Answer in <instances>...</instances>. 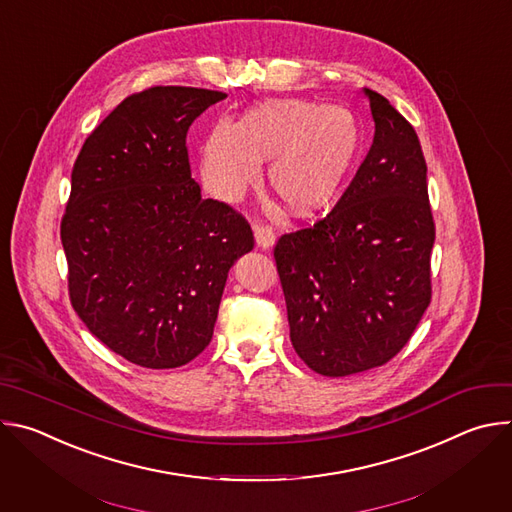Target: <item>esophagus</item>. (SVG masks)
<instances>
[{
    "label": "esophagus",
    "mask_w": 512,
    "mask_h": 512,
    "mask_svg": "<svg viewBox=\"0 0 512 512\" xmlns=\"http://www.w3.org/2000/svg\"><path fill=\"white\" fill-rule=\"evenodd\" d=\"M255 241L261 249H269L273 243H275V233L269 225L265 223H257L255 225Z\"/></svg>",
    "instance_id": "esophagus-1"
}]
</instances>
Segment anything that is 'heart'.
<instances>
[{
  "label": "heart",
  "instance_id": "obj_1",
  "mask_svg": "<svg viewBox=\"0 0 512 512\" xmlns=\"http://www.w3.org/2000/svg\"><path fill=\"white\" fill-rule=\"evenodd\" d=\"M356 119L338 107L304 99L267 101L239 123L221 121L200 154L204 188L235 202L261 178L269 160L273 190L298 214L328 206L342 188L358 152Z\"/></svg>",
  "mask_w": 512,
  "mask_h": 512
}]
</instances>
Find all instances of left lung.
Wrapping results in <instances>:
<instances>
[{
    "label": "left lung",
    "instance_id": "obj_1",
    "mask_svg": "<svg viewBox=\"0 0 512 512\" xmlns=\"http://www.w3.org/2000/svg\"><path fill=\"white\" fill-rule=\"evenodd\" d=\"M364 93L375 119L367 158L326 216L273 249L291 344L324 377L383 367L431 302L435 223L419 137L383 95Z\"/></svg>",
    "mask_w": 512,
    "mask_h": 512
}]
</instances>
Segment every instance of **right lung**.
<instances>
[{"label":"right lung","mask_w":512,"mask_h":512,"mask_svg":"<svg viewBox=\"0 0 512 512\" xmlns=\"http://www.w3.org/2000/svg\"><path fill=\"white\" fill-rule=\"evenodd\" d=\"M227 93L150 87L85 139L60 221L72 308L109 350L176 369L210 342L229 269L255 245L247 218L200 196L186 133Z\"/></svg>","instance_id":"add662e5"}]
</instances>
